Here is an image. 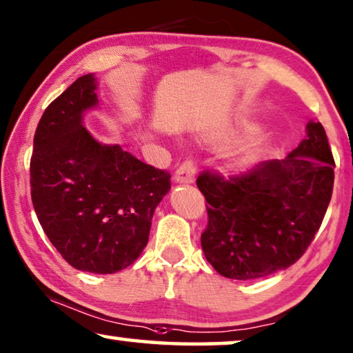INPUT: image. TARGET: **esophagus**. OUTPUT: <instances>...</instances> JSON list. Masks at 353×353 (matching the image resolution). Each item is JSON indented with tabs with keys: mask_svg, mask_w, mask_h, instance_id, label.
Wrapping results in <instances>:
<instances>
[{
	"mask_svg": "<svg viewBox=\"0 0 353 353\" xmlns=\"http://www.w3.org/2000/svg\"><path fill=\"white\" fill-rule=\"evenodd\" d=\"M194 176H196V161L194 159H186L175 172L176 183H192Z\"/></svg>",
	"mask_w": 353,
	"mask_h": 353,
	"instance_id": "esophagus-1",
	"label": "esophagus"
}]
</instances>
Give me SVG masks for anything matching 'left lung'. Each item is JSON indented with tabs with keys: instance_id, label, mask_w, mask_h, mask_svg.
<instances>
[{
	"instance_id": "obj_1",
	"label": "left lung",
	"mask_w": 353,
	"mask_h": 353,
	"mask_svg": "<svg viewBox=\"0 0 353 353\" xmlns=\"http://www.w3.org/2000/svg\"><path fill=\"white\" fill-rule=\"evenodd\" d=\"M334 157L320 122L283 161H264L224 180L205 170L197 188L207 201L201 236L207 261L228 279L254 280L287 269L312 243L330 205Z\"/></svg>"
}]
</instances>
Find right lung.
Wrapping results in <instances>:
<instances>
[{
	"label": "right lung",
	"instance_id": "add662e5",
	"mask_svg": "<svg viewBox=\"0 0 353 353\" xmlns=\"http://www.w3.org/2000/svg\"><path fill=\"white\" fill-rule=\"evenodd\" d=\"M94 74L74 81L48 108L34 132L32 202L41 228L66 263L114 274L140 256L170 173L119 145H101L83 127L97 105Z\"/></svg>",
	"mask_w": 353,
	"mask_h": 353
}]
</instances>
